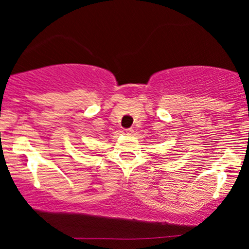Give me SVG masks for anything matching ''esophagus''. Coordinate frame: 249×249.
<instances>
[{"label":"esophagus","instance_id":"esophagus-1","mask_svg":"<svg viewBox=\"0 0 249 249\" xmlns=\"http://www.w3.org/2000/svg\"><path fill=\"white\" fill-rule=\"evenodd\" d=\"M125 132H126V134H133L134 130L132 127H130V128H126V130H125Z\"/></svg>","mask_w":249,"mask_h":249}]
</instances>
